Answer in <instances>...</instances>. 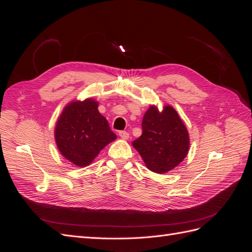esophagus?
<instances>
[{
  "label": "esophagus",
  "instance_id": "obj_1",
  "mask_svg": "<svg viewBox=\"0 0 252 252\" xmlns=\"http://www.w3.org/2000/svg\"><path fill=\"white\" fill-rule=\"evenodd\" d=\"M119 135L121 136L123 140H128L129 139V133L127 131H120Z\"/></svg>",
  "mask_w": 252,
  "mask_h": 252
}]
</instances>
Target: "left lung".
Instances as JSON below:
<instances>
[{
    "instance_id": "left-lung-1",
    "label": "left lung",
    "mask_w": 252,
    "mask_h": 252,
    "mask_svg": "<svg viewBox=\"0 0 252 252\" xmlns=\"http://www.w3.org/2000/svg\"><path fill=\"white\" fill-rule=\"evenodd\" d=\"M143 133L132 142L147 168L156 173H167L184 161L190 140L185 124L172 106L159 111L150 105L142 122Z\"/></svg>"
}]
</instances>
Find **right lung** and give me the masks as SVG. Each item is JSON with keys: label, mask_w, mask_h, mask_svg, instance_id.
Wrapping results in <instances>:
<instances>
[{"label": "right lung", "mask_w": 252, "mask_h": 252, "mask_svg": "<svg viewBox=\"0 0 252 252\" xmlns=\"http://www.w3.org/2000/svg\"><path fill=\"white\" fill-rule=\"evenodd\" d=\"M93 97L68 103L55 127L57 147L67 161L78 167L94 162L100 151L117 139Z\"/></svg>", "instance_id": "add662e5"}]
</instances>
